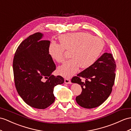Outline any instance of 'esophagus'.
Segmentation results:
<instances>
[{
	"instance_id": "esophagus-1",
	"label": "esophagus",
	"mask_w": 131,
	"mask_h": 131,
	"mask_svg": "<svg viewBox=\"0 0 131 131\" xmlns=\"http://www.w3.org/2000/svg\"><path fill=\"white\" fill-rule=\"evenodd\" d=\"M64 82L66 84H71V81L68 78H66L64 79Z\"/></svg>"
}]
</instances>
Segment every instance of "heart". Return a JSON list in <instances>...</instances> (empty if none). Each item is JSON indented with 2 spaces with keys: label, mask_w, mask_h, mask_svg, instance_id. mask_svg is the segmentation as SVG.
Instances as JSON below:
<instances>
[{
  "label": "heart",
  "mask_w": 131,
  "mask_h": 131,
  "mask_svg": "<svg viewBox=\"0 0 131 131\" xmlns=\"http://www.w3.org/2000/svg\"><path fill=\"white\" fill-rule=\"evenodd\" d=\"M59 39L60 44L52 41L48 52L53 60L61 63L64 60V49L71 51L72 59L57 69L58 74L66 78L75 74L81 67L87 69L93 66L100 57L104 47L103 41L100 38L85 32L63 34Z\"/></svg>",
  "instance_id": "b5f03b06"
}]
</instances>
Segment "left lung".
<instances>
[{
	"instance_id": "8db88e82",
	"label": "left lung",
	"mask_w": 131,
	"mask_h": 131,
	"mask_svg": "<svg viewBox=\"0 0 131 131\" xmlns=\"http://www.w3.org/2000/svg\"><path fill=\"white\" fill-rule=\"evenodd\" d=\"M116 65L112 54L103 53L91 67L74 77L72 83L81 85L82 92L75 98L79 106L85 108L100 106L110 96L116 77ZM81 78L86 79L85 82Z\"/></svg>"
}]
</instances>
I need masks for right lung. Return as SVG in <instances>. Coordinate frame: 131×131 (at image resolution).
<instances>
[{"label": "right lung", "instance_id": "add662e5", "mask_svg": "<svg viewBox=\"0 0 131 131\" xmlns=\"http://www.w3.org/2000/svg\"><path fill=\"white\" fill-rule=\"evenodd\" d=\"M43 36L38 32L22 41L13 63L19 95L28 105L37 109H45L54 102V88L64 81L62 77L52 75L56 67L48 52L50 41L41 40ZM44 78L48 79L43 82Z\"/></svg>", "mask_w": 131, "mask_h": 131}]
</instances>
